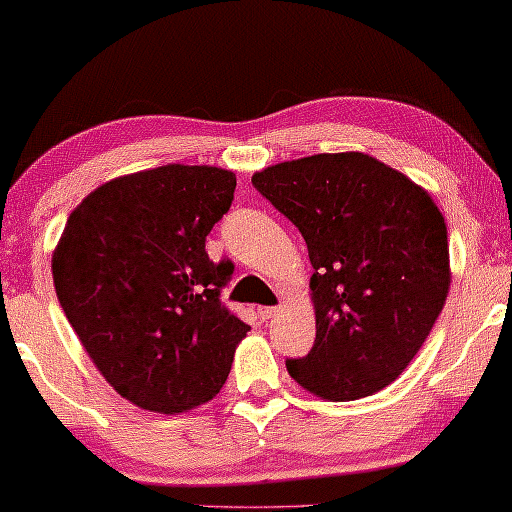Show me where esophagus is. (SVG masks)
<instances>
[{"label":"esophagus","instance_id":"34e87169","mask_svg":"<svg viewBox=\"0 0 512 512\" xmlns=\"http://www.w3.org/2000/svg\"><path fill=\"white\" fill-rule=\"evenodd\" d=\"M256 314H258V319H261V321H268L277 314V307H258Z\"/></svg>","mask_w":512,"mask_h":512}]
</instances>
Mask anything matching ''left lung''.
<instances>
[{
    "label": "left lung",
    "instance_id": "1",
    "mask_svg": "<svg viewBox=\"0 0 512 512\" xmlns=\"http://www.w3.org/2000/svg\"><path fill=\"white\" fill-rule=\"evenodd\" d=\"M251 184L300 230L314 268L317 338L303 359H286L289 375L328 401L384 389L445 305L443 214L424 188L366 153L289 160Z\"/></svg>",
    "mask_w": 512,
    "mask_h": 512
}]
</instances>
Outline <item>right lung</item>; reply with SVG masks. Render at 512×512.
Instances as JSON below:
<instances>
[{"label": "right lung", "mask_w": 512, "mask_h": 512, "mask_svg": "<svg viewBox=\"0 0 512 512\" xmlns=\"http://www.w3.org/2000/svg\"><path fill=\"white\" fill-rule=\"evenodd\" d=\"M235 174L165 165L114 179L69 214L55 293L97 370L151 412H184L226 382L249 326L221 303L233 277L205 242L235 198Z\"/></svg>", "instance_id": "1"}]
</instances>
